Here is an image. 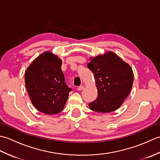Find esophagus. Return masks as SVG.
Here are the masks:
<instances>
[{"label": "esophagus", "instance_id": "34e87169", "mask_svg": "<svg viewBox=\"0 0 160 160\" xmlns=\"http://www.w3.org/2000/svg\"><path fill=\"white\" fill-rule=\"evenodd\" d=\"M84 89V86H80L78 87V91H82Z\"/></svg>", "mask_w": 160, "mask_h": 160}]
</instances>
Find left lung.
I'll return each mask as SVG.
<instances>
[{"mask_svg": "<svg viewBox=\"0 0 160 160\" xmlns=\"http://www.w3.org/2000/svg\"><path fill=\"white\" fill-rule=\"evenodd\" d=\"M87 67L93 73L98 89V97L89 104V108L99 113L118 109L131 90V67L112 52L94 58Z\"/></svg>", "mask_w": 160, "mask_h": 160, "instance_id": "obj_1", "label": "left lung"}]
</instances>
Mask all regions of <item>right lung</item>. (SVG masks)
Returning <instances> with one entry per match:
<instances>
[{
	"label": "right lung",
	"instance_id": "obj_1",
	"mask_svg": "<svg viewBox=\"0 0 160 160\" xmlns=\"http://www.w3.org/2000/svg\"><path fill=\"white\" fill-rule=\"evenodd\" d=\"M62 60L45 52L30 64L25 72V85L37 110L47 115L62 111L71 89L65 83Z\"/></svg>",
	"mask_w": 160,
	"mask_h": 160
}]
</instances>
